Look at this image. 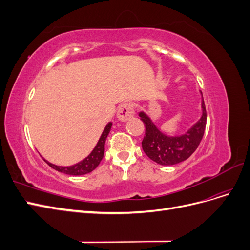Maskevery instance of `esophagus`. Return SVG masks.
I'll return each mask as SVG.
<instances>
[{
	"label": "esophagus",
	"instance_id": "esophagus-1",
	"mask_svg": "<svg viewBox=\"0 0 250 250\" xmlns=\"http://www.w3.org/2000/svg\"><path fill=\"white\" fill-rule=\"evenodd\" d=\"M133 115H134L133 106L130 102H124L122 104H120L117 111V117L120 121L125 122V121L130 119Z\"/></svg>",
	"mask_w": 250,
	"mask_h": 250
}]
</instances>
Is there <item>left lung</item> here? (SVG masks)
Masks as SVG:
<instances>
[{"label": "left lung", "mask_w": 250, "mask_h": 250, "mask_svg": "<svg viewBox=\"0 0 250 250\" xmlns=\"http://www.w3.org/2000/svg\"><path fill=\"white\" fill-rule=\"evenodd\" d=\"M145 125V135L142 141L144 152L153 162L171 166L186 161L198 148L207 126V110L202 97V117L185 135L170 138L163 134L144 112L140 113Z\"/></svg>", "instance_id": "1"}]
</instances>
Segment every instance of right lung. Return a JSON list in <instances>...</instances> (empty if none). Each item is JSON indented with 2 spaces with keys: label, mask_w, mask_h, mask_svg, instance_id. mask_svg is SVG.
Returning <instances> with one entry per match:
<instances>
[{
  "label": "right lung",
  "mask_w": 250,
  "mask_h": 250,
  "mask_svg": "<svg viewBox=\"0 0 250 250\" xmlns=\"http://www.w3.org/2000/svg\"><path fill=\"white\" fill-rule=\"evenodd\" d=\"M111 128V123H108L105 127V129L101 135V138L98 142L97 146L95 147V149L93 150V152L90 153L85 160H83L82 162L74 165V166H70V167H60V166H56L53 165L49 162L46 161V163L50 166L51 168L55 169L58 172H62L64 174H67V175H83V174H87L89 172L94 171L98 165L100 164V162L102 161L103 155H104V145H105V141H106L107 135L110 131Z\"/></svg>",
  "instance_id": "1"
}]
</instances>
